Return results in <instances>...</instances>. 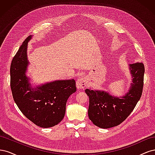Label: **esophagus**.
<instances>
[{"mask_svg":"<svg viewBox=\"0 0 155 155\" xmlns=\"http://www.w3.org/2000/svg\"><path fill=\"white\" fill-rule=\"evenodd\" d=\"M87 79L86 78L79 79L76 81V87L78 89H83L87 86Z\"/></svg>","mask_w":155,"mask_h":155,"instance_id":"1","label":"esophagus"}]
</instances>
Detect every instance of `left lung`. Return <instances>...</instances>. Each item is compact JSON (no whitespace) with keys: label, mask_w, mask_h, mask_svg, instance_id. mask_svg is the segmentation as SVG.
Segmentation results:
<instances>
[{"label":"left lung","mask_w":155,"mask_h":155,"mask_svg":"<svg viewBox=\"0 0 155 155\" xmlns=\"http://www.w3.org/2000/svg\"><path fill=\"white\" fill-rule=\"evenodd\" d=\"M131 83L129 90L121 96L112 95L101 89H86L89 97L88 118L97 127L109 129L120 125L132 112L142 96L144 65L135 63L129 65Z\"/></svg>","instance_id":"1"}]
</instances>
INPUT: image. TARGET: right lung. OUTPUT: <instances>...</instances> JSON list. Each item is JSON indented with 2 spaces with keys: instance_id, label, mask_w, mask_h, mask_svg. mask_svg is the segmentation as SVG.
<instances>
[{
  "instance_id": "right-lung-1",
  "label": "right lung",
  "mask_w": 155,
  "mask_h": 155,
  "mask_svg": "<svg viewBox=\"0 0 155 155\" xmlns=\"http://www.w3.org/2000/svg\"><path fill=\"white\" fill-rule=\"evenodd\" d=\"M32 37L23 42L12 60L10 86L13 100L22 113L36 125L48 128L63 119L67 100L76 92V81L72 79L39 85L31 83L27 74L30 64L27 50Z\"/></svg>"
}]
</instances>
